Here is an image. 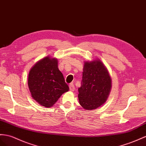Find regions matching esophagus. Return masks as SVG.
I'll list each match as a JSON object with an SVG mask.
<instances>
[{
    "label": "esophagus",
    "mask_w": 146,
    "mask_h": 146,
    "mask_svg": "<svg viewBox=\"0 0 146 146\" xmlns=\"http://www.w3.org/2000/svg\"><path fill=\"white\" fill-rule=\"evenodd\" d=\"M69 88H70V90L71 91H74V84H73V83H70V85H69Z\"/></svg>",
    "instance_id": "1"
}]
</instances>
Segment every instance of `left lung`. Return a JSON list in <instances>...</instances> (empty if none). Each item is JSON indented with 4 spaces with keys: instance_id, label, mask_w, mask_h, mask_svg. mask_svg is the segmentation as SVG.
Listing matches in <instances>:
<instances>
[{
    "instance_id": "1",
    "label": "left lung",
    "mask_w": 146,
    "mask_h": 146,
    "mask_svg": "<svg viewBox=\"0 0 146 146\" xmlns=\"http://www.w3.org/2000/svg\"><path fill=\"white\" fill-rule=\"evenodd\" d=\"M111 86L110 76L101 62H85L78 89L80 104L86 110L96 109L106 101Z\"/></svg>"
}]
</instances>
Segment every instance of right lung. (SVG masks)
I'll use <instances>...</instances> for the list:
<instances>
[{
	"mask_svg": "<svg viewBox=\"0 0 146 146\" xmlns=\"http://www.w3.org/2000/svg\"><path fill=\"white\" fill-rule=\"evenodd\" d=\"M57 63L54 58L45 57L33 66L28 75V87L33 98L47 108L54 106L62 94L69 90Z\"/></svg>",
	"mask_w": 146,
	"mask_h": 146,
	"instance_id": "right-lung-1",
	"label": "right lung"
}]
</instances>
